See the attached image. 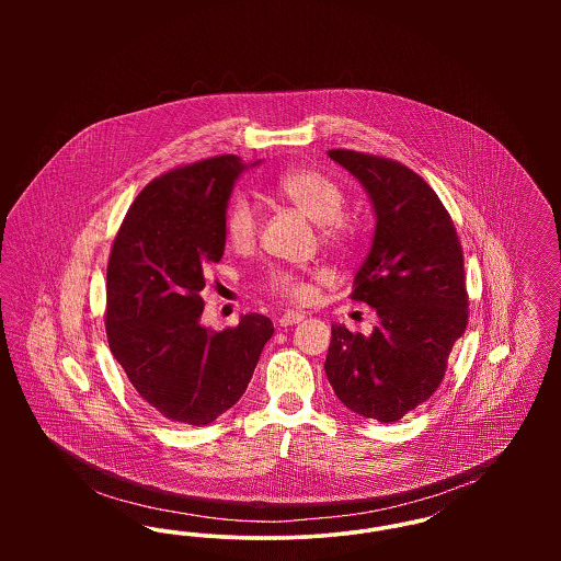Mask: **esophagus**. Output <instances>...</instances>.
Here are the masks:
<instances>
[{"mask_svg": "<svg viewBox=\"0 0 561 561\" xmlns=\"http://www.w3.org/2000/svg\"><path fill=\"white\" fill-rule=\"evenodd\" d=\"M305 320V316L302 313H298V311H288V313H284L277 323L282 325V328H288V325H296V323H300V321Z\"/></svg>", "mask_w": 561, "mask_h": 561, "instance_id": "34e87169", "label": "esophagus"}]
</instances>
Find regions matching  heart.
Masks as SVG:
<instances>
[{
  "label": "heart",
  "instance_id": "b5f03b06",
  "mask_svg": "<svg viewBox=\"0 0 561 561\" xmlns=\"http://www.w3.org/2000/svg\"><path fill=\"white\" fill-rule=\"evenodd\" d=\"M273 191L288 204H293L298 213L305 214L311 222L320 225L321 238L330 243H341L347 236V225L343 220L345 213V195L332 179L325 174L307 170V168H294L282 172ZM259 227V214L254 204L245 195H236L225 214V231L227 240L238 248H245L254 241ZM263 288L268 294L300 300L305 298L309 288L305 279L288 271V268H271L263 277Z\"/></svg>",
  "mask_w": 561,
  "mask_h": 561
}]
</instances>
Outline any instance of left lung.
<instances>
[{
	"mask_svg": "<svg viewBox=\"0 0 561 561\" xmlns=\"http://www.w3.org/2000/svg\"><path fill=\"white\" fill-rule=\"evenodd\" d=\"M328 156L373 204V248L351 298L378 321L370 336L332 325L323 370L351 412L396 423L435 393L467 328L460 241L435 191L410 168L347 149Z\"/></svg>",
	"mask_w": 561,
	"mask_h": 561,
	"instance_id": "8db88e82",
	"label": "left lung"
}]
</instances>
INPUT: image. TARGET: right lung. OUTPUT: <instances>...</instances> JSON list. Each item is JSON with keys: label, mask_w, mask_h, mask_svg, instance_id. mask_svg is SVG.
I'll return each mask as SVG.
<instances>
[{"label": "right lung", "mask_w": 561, "mask_h": 561, "mask_svg": "<svg viewBox=\"0 0 561 561\" xmlns=\"http://www.w3.org/2000/svg\"><path fill=\"white\" fill-rule=\"evenodd\" d=\"M259 163L220 156L163 174L138 193L113 241L108 347L138 396L172 423L202 427L233 408L273 336L259 313L222 332L202 323L204 268L222 259L231 191Z\"/></svg>", "instance_id": "right-lung-1"}]
</instances>
